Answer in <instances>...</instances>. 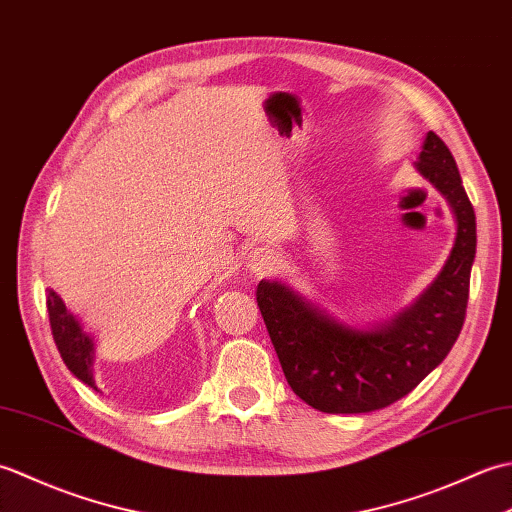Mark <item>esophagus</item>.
Wrapping results in <instances>:
<instances>
[{
    "mask_svg": "<svg viewBox=\"0 0 512 512\" xmlns=\"http://www.w3.org/2000/svg\"><path fill=\"white\" fill-rule=\"evenodd\" d=\"M279 262H281L279 253L270 246L255 248L253 253L248 255V268L253 270L255 275H270L273 270L279 268Z\"/></svg>",
    "mask_w": 512,
    "mask_h": 512,
    "instance_id": "obj_1",
    "label": "esophagus"
}]
</instances>
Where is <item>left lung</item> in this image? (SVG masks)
<instances>
[{"mask_svg": "<svg viewBox=\"0 0 512 512\" xmlns=\"http://www.w3.org/2000/svg\"><path fill=\"white\" fill-rule=\"evenodd\" d=\"M416 167L447 198L458 233L442 273L413 306L374 330H356L281 281L257 286V306L288 385L323 413L389 407L416 389L460 336L477 244L475 211L440 136L427 134Z\"/></svg>", "mask_w": 512, "mask_h": 512, "instance_id": "8db88e82", "label": "left lung"}]
</instances>
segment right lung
I'll return each mask as SVG.
<instances>
[{
  "label": "right lung",
  "mask_w": 512,
  "mask_h": 512,
  "mask_svg": "<svg viewBox=\"0 0 512 512\" xmlns=\"http://www.w3.org/2000/svg\"><path fill=\"white\" fill-rule=\"evenodd\" d=\"M48 317H50V328L54 343H57V350L63 358V363L68 365L70 372L83 380L85 385L94 387L99 391L92 376V361H94V341L92 336L81 328L79 319L65 308L63 299L54 290H48Z\"/></svg>",
  "instance_id": "obj_1"
}]
</instances>
